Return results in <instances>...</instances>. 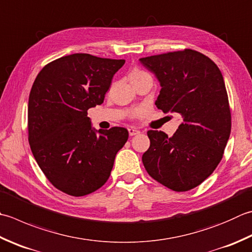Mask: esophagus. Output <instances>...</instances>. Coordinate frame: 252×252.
<instances>
[{"mask_svg": "<svg viewBox=\"0 0 252 252\" xmlns=\"http://www.w3.org/2000/svg\"><path fill=\"white\" fill-rule=\"evenodd\" d=\"M127 131H129V134L131 136L135 135V134H139V133H140V131L137 130V129H135V127H129V129H127Z\"/></svg>", "mask_w": 252, "mask_h": 252, "instance_id": "obj_1", "label": "esophagus"}]
</instances>
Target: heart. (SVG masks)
I'll use <instances>...</instances> for the list:
<instances>
[{"instance_id": "obj_1", "label": "heart", "mask_w": 252, "mask_h": 252, "mask_svg": "<svg viewBox=\"0 0 252 252\" xmlns=\"http://www.w3.org/2000/svg\"><path fill=\"white\" fill-rule=\"evenodd\" d=\"M129 76H130V80H131L132 84L135 83V82H139V81H141V80H144V78H152L150 73L143 71V70H141V68H139V67L132 68L130 74H129ZM139 112H140L139 109H135L134 111L132 112V115L135 116V115H137V113H139Z\"/></svg>"}]
</instances>
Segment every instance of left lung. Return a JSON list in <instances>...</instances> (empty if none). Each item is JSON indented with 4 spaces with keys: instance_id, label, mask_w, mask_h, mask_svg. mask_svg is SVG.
I'll use <instances>...</instances> for the list:
<instances>
[{
    "instance_id": "left-lung-1",
    "label": "left lung",
    "mask_w": 252,
    "mask_h": 252,
    "mask_svg": "<svg viewBox=\"0 0 252 252\" xmlns=\"http://www.w3.org/2000/svg\"><path fill=\"white\" fill-rule=\"evenodd\" d=\"M140 62L160 84L157 108L180 119L170 137L161 131L147 132L151 145L142 156L143 165L167 188L193 189L215 170L229 139L231 117L223 75L210 58L191 49Z\"/></svg>"
}]
</instances>
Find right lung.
Instances as JSON below:
<instances>
[{
	"mask_svg": "<svg viewBox=\"0 0 252 252\" xmlns=\"http://www.w3.org/2000/svg\"><path fill=\"white\" fill-rule=\"evenodd\" d=\"M125 60L74 53L47 64L28 100V141L37 164L57 189L83 196L106 184L129 132L95 130L87 117L101 105Z\"/></svg>",
	"mask_w": 252,
	"mask_h": 252,
	"instance_id": "add662e5",
	"label": "right lung"
}]
</instances>
